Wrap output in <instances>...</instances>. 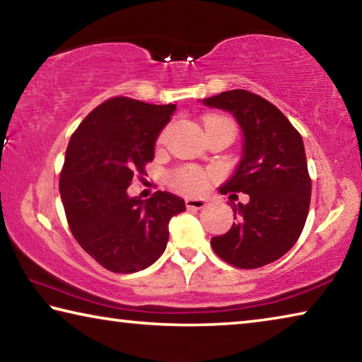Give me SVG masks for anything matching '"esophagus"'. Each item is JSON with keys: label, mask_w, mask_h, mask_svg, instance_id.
<instances>
[{"label": "esophagus", "mask_w": 362, "mask_h": 362, "mask_svg": "<svg viewBox=\"0 0 362 362\" xmlns=\"http://www.w3.org/2000/svg\"><path fill=\"white\" fill-rule=\"evenodd\" d=\"M185 204L188 209H194V211H199V209H204L207 201L203 198H187L185 199Z\"/></svg>", "instance_id": "34e87169"}]
</instances>
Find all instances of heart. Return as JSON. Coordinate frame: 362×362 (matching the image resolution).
<instances>
[{"instance_id": "heart-1", "label": "heart", "mask_w": 362, "mask_h": 362, "mask_svg": "<svg viewBox=\"0 0 362 362\" xmlns=\"http://www.w3.org/2000/svg\"><path fill=\"white\" fill-rule=\"evenodd\" d=\"M214 119H223L220 116H207L204 119V124ZM164 140V134L159 136V142ZM212 179V174L207 173V170H203L196 166H185L180 168L179 170H175L173 175V185L180 189L182 193H188V194H198L203 193L204 189L209 185V180Z\"/></svg>"}]
</instances>
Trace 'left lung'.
<instances>
[{
  "label": "left lung",
  "mask_w": 362,
  "mask_h": 362,
  "mask_svg": "<svg viewBox=\"0 0 362 362\" xmlns=\"http://www.w3.org/2000/svg\"><path fill=\"white\" fill-rule=\"evenodd\" d=\"M203 103L231 113L243 131L241 161L218 192L249 194L246 204L231 203L236 222L211 246L236 268L268 265L297 243L308 216L311 179L302 136L279 108L249 90H226Z\"/></svg>",
  "instance_id": "left-lung-1"
}]
</instances>
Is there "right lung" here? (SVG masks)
I'll use <instances>...</instances> for the list:
<instances>
[{
    "label": "right lung",
    "mask_w": 362,
    "mask_h": 362,
    "mask_svg": "<svg viewBox=\"0 0 362 362\" xmlns=\"http://www.w3.org/2000/svg\"><path fill=\"white\" fill-rule=\"evenodd\" d=\"M175 105L113 97L94 108L73 132L60 173L70 230L86 252L113 273H134L166 249L169 220L185 201L168 192L131 198L127 188L155 158L159 132Z\"/></svg>",
    "instance_id": "right-lung-1"
}]
</instances>
